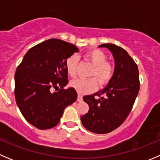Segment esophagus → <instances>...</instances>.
I'll use <instances>...</instances> for the list:
<instances>
[{
  "instance_id": "1",
  "label": "esophagus",
  "mask_w": 160,
  "mask_h": 160,
  "mask_svg": "<svg viewBox=\"0 0 160 160\" xmlns=\"http://www.w3.org/2000/svg\"><path fill=\"white\" fill-rule=\"evenodd\" d=\"M82 101H83V97H82L81 94H78V96H77V101L81 102Z\"/></svg>"
}]
</instances>
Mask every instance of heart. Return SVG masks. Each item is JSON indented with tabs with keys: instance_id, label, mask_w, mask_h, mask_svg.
Returning <instances> with one entry per match:
<instances>
[{
	"instance_id": "b5f03b06",
	"label": "heart",
	"mask_w": 160,
	"mask_h": 160,
	"mask_svg": "<svg viewBox=\"0 0 160 160\" xmlns=\"http://www.w3.org/2000/svg\"><path fill=\"white\" fill-rule=\"evenodd\" d=\"M85 58L89 60L93 66L90 72V77H95L101 84L104 85L108 83L114 73L112 65L108 62V57L103 51L100 49H93L85 54ZM78 58L75 55L70 56L66 61V69L67 73L71 77H75L77 72ZM71 87L80 94H85L93 92L98 88V81L95 78L76 79L71 81Z\"/></svg>"
}]
</instances>
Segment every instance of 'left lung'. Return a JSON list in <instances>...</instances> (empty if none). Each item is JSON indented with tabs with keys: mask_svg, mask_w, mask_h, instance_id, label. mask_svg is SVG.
I'll return each instance as SVG.
<instances>
[{
	"mask_svg": "<svg viewBox=\"0 0 160 160\" xmlns=\"http://www.w3.org/2000/svg\"><path fill=\"white\" fill-rule=\"evenodd\" d=\"M98 47L107 48L112 53L114 73L104 89L83 97L89 111L80 120L90 132L106 134L118 128L129 114L139 91V74L138 66L124 49L108 43Z\"/></svg>",
	"mask_w": 160,
	"mask_h": 160,
	"instance_id": "obj_1",
	"label": "left lung"
}]
</instances>
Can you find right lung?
Masks as SVG:
<instances>
[{
  "label": "right lung",
  "instance_id": "obj_1",
  "mask_svg": "<svg viewBox=\"0 0 160 160\" xmlns=\"http://www.w3.org/2000/svg\"><path fill=\"white\" fill-rule=\"evenodd\" d=\"M79 49L74 45L51 38L27 52L14 75V96L26 121L38 129L59 122L67 106L75 102V89L68 83L66 61Z\"/></svg>",
  "mask_w": 160,
  "mask_h": 160
}]
</instances>
